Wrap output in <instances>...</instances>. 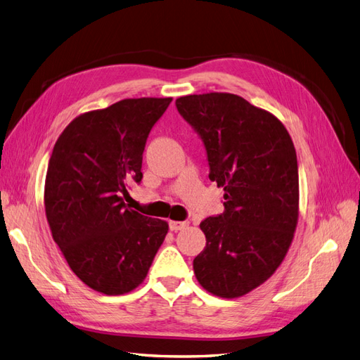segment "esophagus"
<instances>
[{
    "instance_id": "obj_1",
    "label": "esophagus",
    "mask_w": 360,
    "mask_h": 360,
    "mask_svg": "<svg viewBox=\"0 0 360 360\" xmlns=\"http://www.w3.org/2000/svg\"><path fill=\"white\" fill-rule=\"evenodd\" d=\"M188 226V222H180V221H171L169 222V230L171 231H180V230H183V228H186Z\"/></svg>"
}]
</instances>
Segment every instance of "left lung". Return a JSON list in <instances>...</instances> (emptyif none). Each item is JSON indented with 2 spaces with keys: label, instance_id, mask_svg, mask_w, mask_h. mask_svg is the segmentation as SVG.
I'll return each mask as SVG.
<instances>
[{
  "label": "left lung",
  "instance_id": "obj_1",
  "mask_svg": "<svg viewBox=\"0 0 360 360\" xmlns=\"http://www.w3.org/2000/svg\"><path fill=\"white\" fill-rule=\"evenodd\" d=\"M180 115L207 150L225 212L200 224L205 248L193 259L200 285L236 299L266 282L284 261L299 219L296 148L285 126L231 93L179 97Z\"/></svg>",
  "mask_w": 360,
  "mask_h": 360
}]
</instances>
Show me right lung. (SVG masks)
Segmentation results:
<instances>
[{
	"mask_svg": "<svg viewBox=\"0 0 360 360\" xmlns=\"http://www.w3.org/2000/svg\"><path fill=\"white\" fill-rule=\"evenodd\" d=\"M172 97L120 101L84 112L63 130L49 159L45 212L69 267L85 285L120 296L143 284L168 222L129 209V183L143 180L151 127Z\"/></svg>",
	"mask_w": 360,
	"mask_h": 360,
	"instance_id": "1",
	"label": "right lung"
}]
</instances>
